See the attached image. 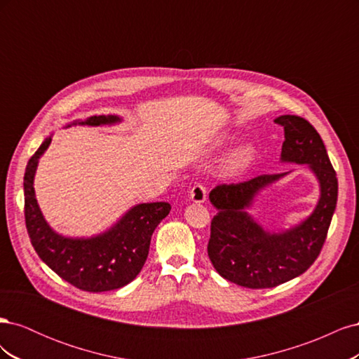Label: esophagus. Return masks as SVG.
Instances as JSON below:
<instances>
[{
	"label": "esophagus",
	"instance_id": "obj_1",
	"mask_svg": "<svg viewBox=\"0 0 359 359\" xmlns=\"http://www.w3.org/2000/svg\"><path fill=\"white\" fill-rule=\"evenodd\" d=\"M190 199L194 203H202L206 201V187L203 184H196V186H193V189L190 190Z\"/></svg>",
	"mask_w": 359,
	"mask_h": 359
}]
</instances>
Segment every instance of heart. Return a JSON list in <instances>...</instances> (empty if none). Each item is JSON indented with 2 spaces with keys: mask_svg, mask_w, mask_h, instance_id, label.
I'll return each mask as SVG.
<instances>
[{
  "mask_svg": "<svg viewBox=\"0 0 359 359\" xmlns=\"http://www.w3.org/2000/svg\"><path fill=\"white\" fill-rule=\"evenodd\" d=\"M253 160H255V148L250 145L241 147L240 149L235 151V154L229 160V172L240 173L252 165Z\"/></svg>",
  "mask_w": 359,
  "mask_h": 359,
  "instance_id": "heart-1",
  "label": "heart"
}]
</instances>
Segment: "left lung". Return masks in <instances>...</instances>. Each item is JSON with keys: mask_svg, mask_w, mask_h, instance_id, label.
<instances>
[{"mask_svg": "<svg viewBox=\"0 0 359 359\" xmlns=\"http://www.w3.org/2000/svg\"><path fill=\"white\" fill-rule=\"evenodd\" d=\"M274 123L285 127L280 160L307 165L320 194L307 219L286 231L269 232L247 210L260 191L287 172L211 190L210 201L219 212L211 222L208 256L223 278L248 289L276 287L306 273L327 240L339 193L335 170L316 128L297 115H281Z\"/></svg>", "mask_w": 359, "mask_h": 359, "instance_id": "left-lung-1", "label": "left lung"}]
</instances>
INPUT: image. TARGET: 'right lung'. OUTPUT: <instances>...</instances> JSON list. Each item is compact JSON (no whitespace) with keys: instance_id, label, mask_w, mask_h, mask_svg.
<instances>
[{"instance_id":"add662e5","label":"right lung","mask_w":359,"mask_h":359,"mask_svg":"<svg viewBox=\"0 0 359 359\" xmlns=\"http://www.w3.org/2000/svg\"><path fill=\"white\" fill-rule=\"evenodd\" d=\"M116 115H94L70 126H112ZM52 136L43 140L28 161L24 177L25 223L32 247L53 273L74 287L86 292H107L133 281L148 257L151 236L170 211L168 202L139 203L130 208L109 229L90 238L64 236L43 217L34 191L39 158L45 154Z\"/></svg>"}]
</instances>
